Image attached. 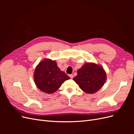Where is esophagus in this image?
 <instances>
[{
	"label": "esophagus",
	"mask_w": 134,
	"mask_h": 134,
	"mask_svg": "<svg viewBox=\"0 0 134 134\" xmlns=\"http://www.w3.org/2000/svg\"><path fill=\"white\" fill-rule=\"evenodd\" d=\"M69 76L70 77L71 79H72V78H73V77H74V75H72V74H70V75H69Z\"/></svg>",
	"instance_id": "obj_1"
}]
</instances>
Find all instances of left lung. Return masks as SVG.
Here are the masks:
<instances>
[{"instance_id": "8db88e82", "label": "left lung", "mask_w": 134, "mask_h": 134, "mask_svg": "<svg viewBox=\"0 0 134 134\" xmlns=\"http://www.w3.org/2000/svg\"><path fill=\"white\" fill-rule=\"evenodd\" d=\"M73 80L82 91L92 94L103 87L106 80V73L99 65L88 63L78 70Z\"/></svg>"}]
</instances>
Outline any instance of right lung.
Here are the masks:
<instances>
[{"label":"right lung","instance_id":"right-lung-1","mask_svg":"<svg viewBox=\"0 0 134 134\" xmlns=\"http://www.w3.org/2000/svg\"><path fill=\"white\" fill-rule=\"evenodd\" d=\"M69 79V76L60 70L55 60H44L35 69L34 80L36 86L48 94L58 90L65 81Z\"/></svg>","mask_w":134,"mask_h":134}]
</instances>
